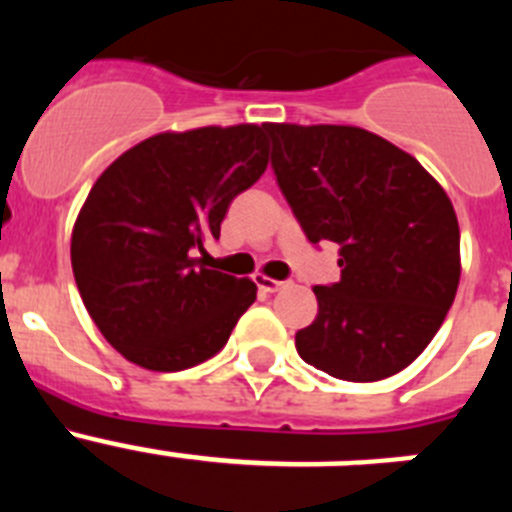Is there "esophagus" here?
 <instances>
[{"mask_svg":"<svg viewBox=\"0 0 512 512\" xmlns=\"http://www.w3.org/2000/svg\"><path fill=\"white\" fill-rule=\"evenodd\" d=\"M256 284H259L261 292H279V289H284L287 284L279 282V279H271V277H264V274H256Z\"/></svg>","mask_w":512,"mask_h":512,"instance_id":"obj_1","label":"esophagus"}]
</instances>
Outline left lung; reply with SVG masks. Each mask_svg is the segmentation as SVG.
<instances>
[{
  "instance_id": "left-lung-1",
  "label": "left lung",
  "mask_w": 512,
  "mask_h": 512,
  "mask_svg": "<svg viewBox=\"0 0 512 512\" xmlns=\"http://www.w3.org/2000/svg\"><path fill=\"white\" fill-rule=\"evenodd\" d=\"M271 166L307 241L341 246V279L315 287L318 318L297 354L346 382L413 364L441 328L461 277L459 220L410 153L354 125L266 122Z\"/></svg>"
}]
</instances>
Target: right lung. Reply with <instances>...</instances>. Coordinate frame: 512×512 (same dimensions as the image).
<instances>
[{"instance_id":"1","label":"right lung","mask_w":512,"mask_h":512,"mask_svg":"<svg viewBox=\"0 0 512 512\" xmlns=\"http://www.w3.org/2000/svg\"><path fill=\"white\" fill-rule=\"evenodd\" d=\"M269 164L264 125L158 133L102 171L71 233L84 307L115 351L151 372L215 356L256 300L251 279L207 269L205 241Z\"/></svg>"}]
</instances>
